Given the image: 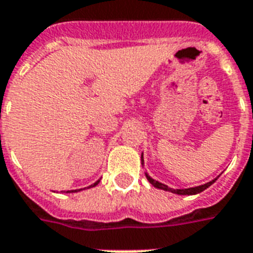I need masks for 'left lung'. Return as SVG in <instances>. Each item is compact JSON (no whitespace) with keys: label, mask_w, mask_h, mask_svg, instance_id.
<instances>
[{"label":"left lung","mask_w":253,"mask_h":253,"mask_svg":"<svg viewBox=\"0 0 253 253\" xmlns=\"http://www.w3.org/2000/svg\"><path fill=\"white\" fill-rule=\"evenodd\" d=\"M142 165H143V155H142ZM146 178H147V180L151 183L152 186L157 187V188H159V190L169 191V192H172V194H178V195H196V194H199V192L204 191L206 188H208V187L211 186L212 183L216 182V179H217V178L213 179V180H211V182L206 183V184H202V186L191 187V188H183V190H178V188H176V190H175V188H171V187L166 186V184H163V183L158 182V180H155V179H152L147 172H146Z\"/></svg>","instance_id":"left-lung-1"}]
</instances>
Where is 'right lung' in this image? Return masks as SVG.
Here are the masks:
<instances>
[{"label": "right lung", "instance_id": "right-lung-1", "mask_svg": "<svg viewBox=\"0 0 253 253\" xmlns=\"http://www.w3.org/2000/svg\"><path fill=\"white\" fill-rule=\"evenodd\" d=\"M98 183H99V180H96L94 184H91V186H88V187H84V188H91V187H95ZM78 191H81V190H71V191H66V192H78Z\"/></svg>", "mask_w": 253, "mask_h": 253}]
</instances>
